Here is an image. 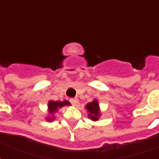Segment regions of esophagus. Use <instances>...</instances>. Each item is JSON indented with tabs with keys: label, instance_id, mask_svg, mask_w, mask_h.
Returning a JSON list of instances; mask_svg holds the SVG:
<instances>
[{
	"label": "esophagus",
	"instance_id": "esophagus-1",
	"mask_svg": "<svg viewBox=\"0 0 159 159\" xmlns=\"http://www.w3.org/2000/svg\"><path fill=\"white\" fill-rule=\"evenodd\" d=\"M70 102L72 104L73 106H76L78 103V99L76 98H72V99H70Z\"/></svg>",
	"mask_w": 159,
	"mask_h": 159
}]
</instances>
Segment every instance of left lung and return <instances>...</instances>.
I'll return each instance as SVG.
<instances>
[{
	"label": "left lung",
	"mask_w": 159,
	"mask_h": 159,
	"mask_svg": "<svg viewBox=\"0 0 159 159\" xmlns=\"http://www.w3.org/2000/svg\"><path fill=\"white\" fill-rule=\"evenodd\" d=\"M86 109L89 111V117L93 121H96L99 119V116H100V111H99V105H98V101L94 100L92 102H90L86 106Z\"/></svg>",
	"instance_id": "left-lung-1"
}]
</instances>
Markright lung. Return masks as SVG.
Returning a JSON list of instances; mask_svg holds the SVG:
<instances>
[{"instance_id":"right-lung-1","label":"right lung","mask_w":159,"mask_h":159,"mask_svg":"<svg viewBox=\"0 0 159 159\" xmlns=\"http://www.w3.org/2000/svg\"><path fill=\"white\" fill-rule=\"evenodd\" d=\"M70 105L69 101L67 100H64V101H49L48 102V110L49 113L52 114L53 112H55L58 110V108H61L64 106H68ZM48 121H52V118L50 117H48Z\"/></svg>"}]
</instances>
